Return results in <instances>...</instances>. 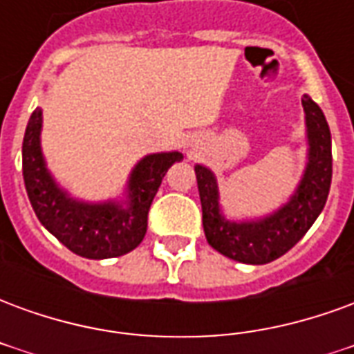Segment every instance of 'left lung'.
Masks as SVG:
<instances>
[{
  "mask_svg": "<svg viewBox=\"0 0 354 354\" xmlns=\"http://www.w3.org/2000/svg\"><path fill=\"white\" fill-rule=\"evenodd\" d=\"M307 162L288 201L260 218L231 220L220 205L218 178L205 165H195L208 245L230 260L263 266L281 258L309 231L326 205L332 184V136L322 109L304 94Z\"/></svg>",
  "mask_w": 354,
  "mask_h": 354,
  "instance_id": "obj_1",
  "label": "left lung"
}]
</instances>
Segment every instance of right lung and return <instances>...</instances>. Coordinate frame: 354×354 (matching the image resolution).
<instances>
[{"label": "right lung", "mask_w": 354, "mask_h": 354, "mask_svg": "<svg viewBox=\"0 0 354 354\" xmlns=\"http://www.w3.org/2000/svg\"><path fill=\"white\" fill-rule=\"evenodd\" d=\"M43 109L28 121L22 142V176L28 199L45 230L88 260L117 258L144 241L147 212L167 170L184 159L180 151H161L142 157L129 174L119 199L85 201L58 184L41 149Z\"/></svg>", "instance_id": "obj_1"}]
</instances>
